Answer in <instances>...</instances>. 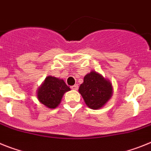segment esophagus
Returning a JSON list of instances; mask_svg holds the SVG:
<instances>
[{"mask_svg": "<svg viewBox=\"0 0 151 151\" xmlns=\"http://www.w3.org/2000/svg\"><path fill=\"white\" fill-rule=\"evenodd\" d=\"M71 89L74 90H77V89H78V84H75V85H74V86H72Z\"/></svg>", "mask_w": 151, "mask_h": 151, "instance_id": "obj_1", "label": "esophagus"}]
</instances>
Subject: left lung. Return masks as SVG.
Returning a JSON list of instances; mask_svg holds the SVG:
<instances>
[{
  "instance_id": "obj_1",
  "label": "left lung",
  "mask_w": 151,
  "mask_h": 151,
  "mask_svg": "<svg viewBox=\"0 0 151 151\" xmlns=\"http://www.w3.org/2000/svg\"><path fill=\"white\" fill-rule=\"evenodd\" d=\"M85 103L91 109L103 107L113 94V86L109 80L95 70L86 74L78 90Z\"/></svg>"
}]
</instances>
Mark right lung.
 Instances as JSON below:
<instances>
[{
  "instance_id": "add662e5",
  "label": "right lung",
  "mask_w": 151,
  "mask_h": 151,
  "mask_svg": "<svg viewBox=\"0 0 151 151\" xmlns=\"http://www.w3.org/2000/svg\"><path fill=\"white\" fill-rule=\"evenodd\" d=\"M70 89L64 80L48 76L37 90L38 100L48 109L57 108L61 103L64 94Z\"/></svg>"
}]
</instances>
